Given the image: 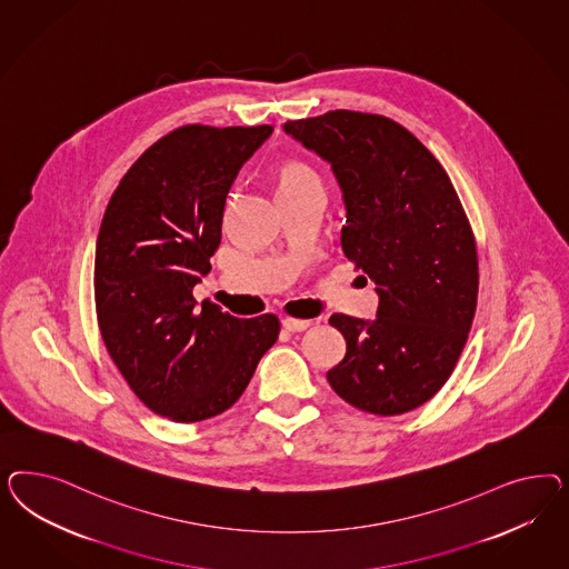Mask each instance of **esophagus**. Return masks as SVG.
<instances>
[{
	"label": "esophagus",
	"mask_w": 569,
	"mask_h": 569,
	"mask_svg": "<svg viewBox=\"0 0 569 569\" xmlns=\"http://www.w3.org/2000/svg\"><path fill=\"white\" fill-rule=\"evenodd\" d=\"M281 326L288 329V331H305V329H309L312 323H310V321H300V319H290V317H286V319L281 321Z\"/></svg>",
	"instance_id": "1"
}]
</instances>
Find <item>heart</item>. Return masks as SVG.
Instances as JSON below:
<instances>
[{
    "mask_svg": "<svg viewBox=\"0 0 569 569\" xmlns=\"http://www.w3.org/2000/svg\"><path fill=\"white\" fill-rule=\"evenodd\" d=\"M276 186L279 200L296 198V196L310 190H321L317 174L310 171L307 164L296 162V160H288L277 167Z\"/></svg>",
    "mask_w": 569,
    "mask_h": 569,
    "instance_id": "obj_1",
    "label": "heart"
}]
</instances>
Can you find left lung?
<instances>
[{"label": "left lung", "mask_w": 569, "mask_h": 569, "mask_svg": "<svg viewBox=\"0 0 569 569\" xmlns=\"http://www.w3.org/2000/svg\"><path fill=\"white\" fill-rule=\"evenodd\" d=\"M331 164L346 207L342 250L376 283V319L331 315L346 340L336 395L373 415L428 402L452 373L478 302V254L447 171L402 124L333 110L283 122Z\"/></svg>", "instance_id": "1"}]
</instances>
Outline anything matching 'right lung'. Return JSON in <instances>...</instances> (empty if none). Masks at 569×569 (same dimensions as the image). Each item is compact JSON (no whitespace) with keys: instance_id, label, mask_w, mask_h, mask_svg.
I'll return each mask as SVG.
<instances>
[{"instance_id":"1","label":"right lung","mask_w":569,"mask_h":569,"mask_svg":"<svg viewBox=\"0 0 569 569\" xmlns=\"http://www.w3.org/2000/svg\"><path fill=\"white\" fill-rule=\"evenodd\" d=\"M271 124H186L122 177L96 243V310L122 378L156 415L193 423L227 411L276 345V315L238 319L193 300L221 246L224 202Z\"/></svg>"}]
</instances>
